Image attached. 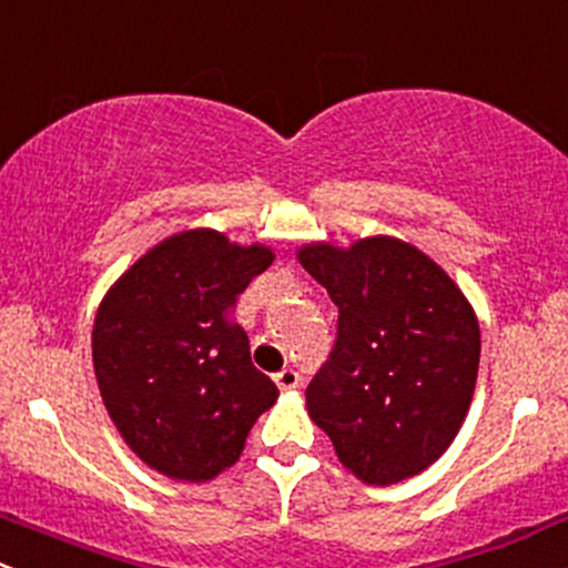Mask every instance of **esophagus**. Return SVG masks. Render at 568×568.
I'll list each match as a JSON object with an SVG mask.
<instances>
[{
	"instance_id": "obj_1",
	"label": "esophagus",
	"mask_w": 568,
	"mask_h": 568,
	"mask_svg": "<svg viewBox=\"0 0 568 568\" xmlns=\"http://www.w3.org/2000/svg\"><path fill=\"white\" fill-rule=\"evenodd\" d=\"M276 385L282 390H292V388H297V385H301V374H297L295 369H282L276 374Z\"/></svg>"
}]
</instances>
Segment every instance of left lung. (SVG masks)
Instances as JSON below:
<instances>
[{"label":"left lung","mask_w":568,"mask_h":568,"mask_svg":"<svg viewBox=\"0 0 568 568\" xmlns=\"http://www.w3.org/2000/svg\"><path fill=\"white\" fill-rule=\"evenodd\" d=\"M301 265L338 308L336 342L306 388L314 424L366 484L429 467L457 437L481 333L459 286L410 243L303 245Z\"/></svg>","instance_id":"left-lung-1"}]
</instances>
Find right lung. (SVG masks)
Returning a JSON list of instances; mask_svg holds the SVG:
<instances>
[{
    "label": "right lung",
    "mask_w": 568,
    "mask_h": 568,
    "mask_svg": "<svg viewBox=\"0 0 568 568\" xmlns=\"http://www.w3.org/2000/svg\"><path fill=\"white\" fill-rule=\"evenodd\" d=\"M271 262L265 245L191 230L158 243L103 297L92 327L103 405L163 476H219L276 402V383L251 364L245 331L224 320Z\"/></svg>",
    "instance_id": "obj_1"
}]
</instances>
